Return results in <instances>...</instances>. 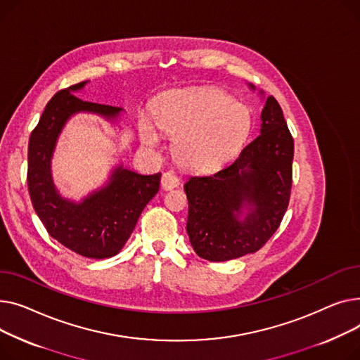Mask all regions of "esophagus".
<instances>
[{"label":"esophagus","mask_w":360,"mask_h":360,"mask_svg":"<svg viewBox=\"0 0 360 360\" xmlns=\"http://www.w3.org/2000/svg\"><path fill=\"white\" fill-rule=\"evenodd\" d=\"M179 184H180V180H179V177L174 173L167 172V173L162 174V177H161V187L164 190H172V188L177 187Z\"/></svg>","instance_id":"1"}]
</instances>
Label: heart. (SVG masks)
Returning <instances> with one entry per match:
<instances>
[{"label": "heart", "mask_w": 360, "mask_h": 360, "mask_svg": "<svg viewBox=\"0 0 360 360\" xmlns=\"http://www.w3.org/2000/svg\"><path fill=\"white\" fill-rule=\"evenodd\" d=\"M153 116L158 129L174 136L176 161L195 172L215 170L225 164L243 146L251 129L247 105L210 87L167 91L154 103ZM139 129L146 146L160 145L150 117L139 116Z\"/></svg>", "instance_id": "1"}]
</instances>
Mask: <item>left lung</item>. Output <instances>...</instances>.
Instances as JSON below:
<instances>
[{
  "instance_id": "obj_1",
  "label": "left lung",
  "mask_w": 360,
  "mask_h": 360,
  "mask_svg": "<svg viewBox=\"0 0 360 360\" xmlns=\"http://www.w3.org/2000/svg\"><path fill=\"white\" fill-rule=\"evenodd\" d=\"M251 89H255L251 86ZM293 138L278 100L267 97L260 135L237 160L184 184L187 234L196 255L226 262L259 251L276 232L289 205ZM248 209L241 220L242 210Z\"/></svg>"
}]
</instances>
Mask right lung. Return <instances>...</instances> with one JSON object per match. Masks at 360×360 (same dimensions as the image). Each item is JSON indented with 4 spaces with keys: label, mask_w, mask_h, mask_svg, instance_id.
I'll return each mask as SVG.
<instances>
[{
    "label": "right lung",
    "mask_w": 360,
    "mask_h": 360,
    "mask_svg": "<svg viewBox=\"0 0 360 360\" xmlns=\"http://www.w3.org/2000/svg\"><path fill=\"white\" fill-rule=\"evenodd\" d=\"M82 81L58 91L46 104L29 139L27 186L37 217L49 236L63 247L89 259L116 256L131 237L143 207L160 190L161 173L143 176L122 165L110 181L75 203L59 196L52 181L51 158L67 120L78 112L115 119L122 109L84 101L74 96Z\"/></svg>",
    "instance_id": "right-lung-1"
}]
</instances>
